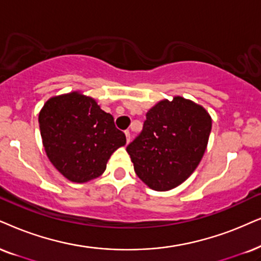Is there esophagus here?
<instances>
[{
    "label": "esophagus",
    "mask_w": 261,
    "mask_h": 261,
    "mask_svg": "<svg viewBox=\"0 0 261 261\" xmlns=\"http://www.w3.org/2000/svg\"><path fill=\"white\" fill-rule=\"evenodd\" d=\"M125 136H126V142L128 143V142H130V140H131L130 131H128V130H125Z\"/></svg>",
    "instance_id": "esophagus-1"
}]
</instances>
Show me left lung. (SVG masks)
Instances as JSON below:
<instances>
[{
	"label": "left lung",
	"mask_w": 261,
	"mask_h": 261,
	"mask_svg": "<svg viewBox=\"0 0 261 261\" xmlns=\"http://www.w3.org/2000/svg\"><path fill=\"white\" fill-rule=\"evenodd\" d=\"M146 117L126 151L135 172L148 187L156 191L173 189L202 159L212 119L206 110L180 96L160 101Z\"/></svg>",
	"instance_id": "8db88e82"
}]
</instances>
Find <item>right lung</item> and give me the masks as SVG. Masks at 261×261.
<instances>
[{
    "mask_svg": "<svg viewBox=\"0 0 261 261\" xmlns=\"http://www.w3.org/2000/svg\"><path fill=\"white\" fill-rule=\"evenodd\" d=\"M38 121L49 160L71 182L101 176L111 155L126 143L113 117L79 92L49 98Z\"/></svg>",
    "mask_w": 261,
    "mask_h": 261,
    "instance_id": "right-lung-1",
    "label": "right lung"
}]
</instances>
